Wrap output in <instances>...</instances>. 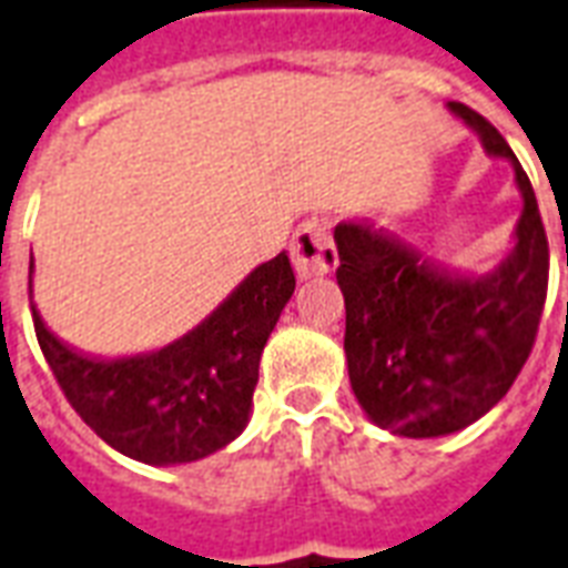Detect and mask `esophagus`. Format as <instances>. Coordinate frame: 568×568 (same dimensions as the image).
<instances>
[{
    "instance_id": "1",
    "label": "esophagus",
    "mask_w": 568,
    "mask_h": 568,
    "mask_svg": "<svg viewBox=\"0 0 568 568\" xmlns=\"http://www.w3.org/2000/svg\"><path fill=\"white\" fill-rule=\"evenodd\" d=\"M292 264H295L297 280H313L325 276L337 267V250L331 241V231L325 222H304L292 237Z\"/></svg>"
}]
</instances>
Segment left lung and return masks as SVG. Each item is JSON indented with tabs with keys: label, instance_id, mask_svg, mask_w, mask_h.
Segmentation results:
<instances>
[{
	"label": "left lung",
	"instance_id": "obj_1",
	"mask_svg": "<svg viewBox=\"0 0 568 568\" xmlns=\"http://www.w3.org/2000/svg\"><path fill=\"white\" fill-rule=\"evenodd\" d=\"M448 111L515 171L520 216L506 258L466 273L367 222L334 229L348 382L369 422L409 439L457 434L506 397L548 295V237L530 178L481 113L460 102Z\"/></svg>",
	"mask_w": 568,
	"mask_h": 568
}]
</instances>
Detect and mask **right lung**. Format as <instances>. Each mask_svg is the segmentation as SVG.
Wrapping results in <instances>:
<instances>
[{"label": "right lung", "mask_w": 568, "mask_h": 568, "mask_svg": "<svg viewBox=\"0 0 568 568\" xmlns=\"http://www.w3.org/2000/svg\"><path fill=\"white\" fill-rule=\"evenodd\" d=\"M292 292L295 271L280 252L189 334L129 358H90L65 346L36 306L32 322L62 394L104 443L141 464L178 466L220 452L250 424L264 343Z\"/></svg>", "instance_id": "1"}]
</instances>
